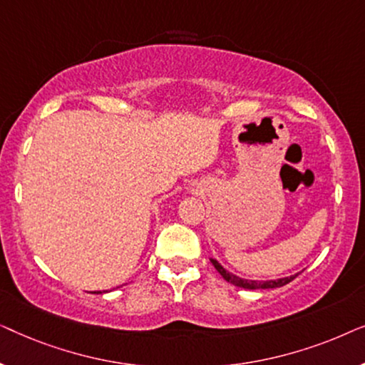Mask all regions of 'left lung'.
Returning a JSON list of instances; mask_svg holds the SVG:
<instances>
[{"label":"left lung","mask_w":365,"mask_h":365,"mask_svg":"<svg viewBox=\"0 0 365 365\" xmlns=\"http://www.w3.org/2000/svg\"><path fill=\"white\" fill-rule=\"evenodd\" d=\"M212 266L217 269V272L221 274V276L226 279L227 282L234 284V286L237 287H242V289H276V287H282L286 286L292 281V279L297 277V274H294V276H289V277H282V279H277V281H249V279H242V277H237L234 276L232 272H229L224 269L221 264H219L216 259H211Z\"/></svg>","instance_id":"8db88e82"}]
</instances>
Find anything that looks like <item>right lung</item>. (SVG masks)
Instances as JSON below:
<instances>
[{
  "label": "right lung",
  "instance_id": "right-lung-1",
  "mask_svg": "<svg viewBox=\"0 0 365 365\" xmlns=\"http://www.w3.org/2000/svg\"><path fill=\"white\" fill-rule=\"evenodd\" d=\"M96 294H101V291H99V292H96Z\"/></svg>",
  "mask_w": 365,
  "mask_h": 365
}]
</instances>
